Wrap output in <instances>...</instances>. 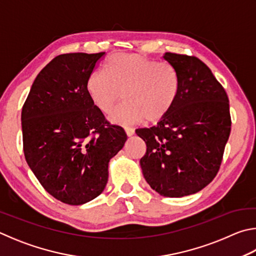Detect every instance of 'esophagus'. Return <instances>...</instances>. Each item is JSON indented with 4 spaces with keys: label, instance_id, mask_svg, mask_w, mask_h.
Listing matches in <instances>:
<instances>
[{
    "label": "esophagus",
    "instance_id": "34e87169",
    "mask_svg": "<svg viewBox=\"0 0 256 256\" xmlns=\"http://www.w3.org/2000/svg\"><path fill=\"white\" fill-rule=\"evenodd\" d=\"M124 130H125V133H126V136H132L133 134H134V128H128V126H125V128H124Z\"/></svg>",
    "mask_w": 256,
    "mask_h": 256
}]
</instances>
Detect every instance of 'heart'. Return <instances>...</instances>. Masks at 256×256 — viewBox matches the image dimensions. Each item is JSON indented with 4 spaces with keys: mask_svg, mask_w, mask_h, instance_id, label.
Segmentation results:
<instances>
[{
    "mask_svg": "<svg viewBox=\"0 0 256 256\" xmlns=\"http://www.w3.org/2000/svg\"><path fill=\"white\" fill-rule=\"evenodd\" d=\"M179 87V75L172 66L136 54L112 56L104 70L92 72L86 82L88 96L104 114L113 112L123 92L125 103L110 116L118 124L164 118L176 103Z\"/></svg>",
    "mask_w": 256,
    "mask_h": 256,
    "instance_id": "b5f03b06",
    "label": "heart"
}]
</instances>
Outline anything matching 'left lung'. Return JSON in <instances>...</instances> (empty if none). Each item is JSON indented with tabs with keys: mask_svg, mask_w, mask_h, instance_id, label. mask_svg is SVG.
Wrapping results in <instances>:
<instances>
[{
	"mask_svg": "<svg viewBox=\"0 0 256 256\" xmlns=\"http://www.w3.org/2000/svg\"><path fill=\"white\" fill-rule=\"evenodd\" d=\"M180 87L170 112L136 133L146 144L140 164L150 187L164 197L200 192L215 178L230 133L226 92L200 59L166 52Z\"/></svg>",
	"mask_w": 256,
	"mask_h": 256,
	"instance_id": "left-lung-1",
	"label": "left lung"
}]
</instances>
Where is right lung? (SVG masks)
<instances>
[{
  "mask_svg": "<svg viewBox=\"0 0 256 256\" xmlns=\"http://www.w3.org/2000/svg\"><path fill=\"white\" fill-rule=\"evenodd\" d=\"M105 52L64 54L36 76L22 108L26 164L51 196L82 205L103 192L126 133L92 104L86 82Z\"/></svg>",
  "mask_w": 256,
  "mask_h": 256,
  "instance_id": "1",
  "label": "right lung"
}]
</instances>
